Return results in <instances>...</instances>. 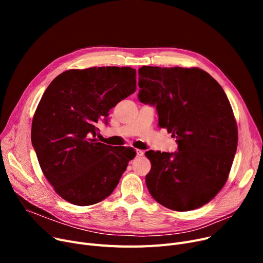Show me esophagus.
<instances>
[{
  "label": "esophagus",
  "instance_id": "obj_1",
  "mask_svg": "<svg viewBox=\"0 0 263 263\" xmlns=\"http://www.w3.org/2000/svg\"><path fill=\"white\" fill-rule=\"evenodd\" d=\"M144 156V151L140 150V149H136V157H142Z\"/></svg>",
  "mask_w": 263,
  "mask_h": 263
}]
</instances>
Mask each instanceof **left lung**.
<instances>
[{"label":"left lung","instance_id":"left-lung-1","mask_svg":"<svg viewBox=\"0 0 263 263\" xmlns=\"http://www.w3.org/2000/svg\"><path fill=\"white\" fill-rule=\"evenodd\" d=\"M139 99L156 105L159 126L176 137L174 154L149 150L148 191L175 211L200 208L225 185L238 146V128L227 96L202 69H139Z\"/></svg>","mask_w":263,"mask_h":263}]
</instances>
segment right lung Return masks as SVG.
<instances>
[{"instance_id":"1","label":"right lung","mask_w":263,"mask_h":263,"mask_svg":"<svg viewBox=\"0 0 263 263\" xmlns=\"http://www.w3.org/2000/svg\"><path fill=\"white\" fill-rule=\"evenodd\" d=\"M136 90L131 67L70 69L55 78L41 97L32 122V144L47 180L77 205H90L112 194L133 148L112 149L98 142L97 123Z\"/></svg>"}]
</instances>
